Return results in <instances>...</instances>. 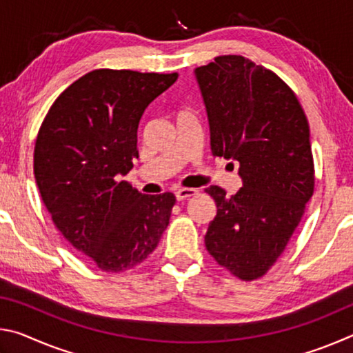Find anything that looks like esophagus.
Segmentation results:
<instances>
[{
  "instance_id": "obj_1",
  "label": "esophagus",
  "mask_w": 353,
  "mask_h": 353,
  "mask_svg": "<svg viewBox=\"0 0 353 353\" xmlns=\"http://www.w3.org/2000/svg\"><path fill=\"white\" fill-rule=\"evenodd\" d=\"M174 194H176L177 201H183V199L191 198V196L198 194V190H194V188H179V190L174 191Z\"/></svg>"
}]
</instances>
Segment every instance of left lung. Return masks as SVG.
Listing matches in <instances>:
<instances>
[{"instance_id": "obj_1", "label": "left lung", "mask_w": 353, "mask_h": 353, "mask_svg": "<svg viewBox=\"0 0 353 353\" xmlns=\"http://www.w3.org/2000/svg\"><path fill=\"white\" fill-rule=\"evenodd\" d=\"M214 157L240 163L236 194L210 185L216 204L205 248L241 280L276 263L313 196L314 165L305 113L280 77L243 56L194 70Z\"/></svg>"}]
</instances>
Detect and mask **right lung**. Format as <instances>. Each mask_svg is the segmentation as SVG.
Returning a JSON list of instances; mask_svg holds the SVG:
<instances>
[{"label":"right lung","mask_w":353,"mask_h":353,"mask_svg":"<svg viewBox=\"0 0 353 353\" xmlns=\"http://www.w3.org/2000/svg\"><path fill=\"white\" fill-rule=\"evenodd\" d=\"M177 73L94 70L59 97L41 123L34 174L52 223L105 272L145 261L157 248L176 198L117 182L132 170L143 112Z\"/></svg>","instance_id":"add662e5"}]
</instances>
